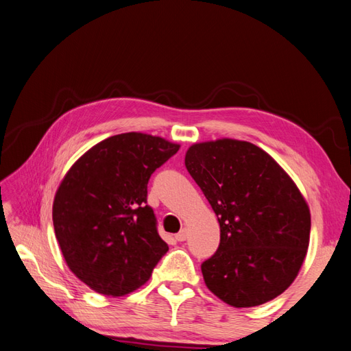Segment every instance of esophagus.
I'll return each mask as SVG.
<instances>
[{"label":"esophagus","instance_id":"obj_1","mask_svg":"<svg viewBox=\"0 0 351 351\" xmlns=\"http://www.w3.org/2000/svg\"><path fill=\"white\" fill-rule=\"evenodd\" d=\"M176 239H177L178 242L186 241V239H187V229H182V230H180V232L176 234Z\"/></svg>","mask_w":351,"mask_h":351}]
</instances>
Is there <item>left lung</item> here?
<instances>
[{
    "instance_id": "left-lung-1",
    "label": "left lung",
    "mask_w": 351,
    "mask_h": 351,
    "mask_svg": "<svg viewBox=\"0 0 351 351\" xmlns=\"http://www.w3.org/2000/svg\"><path fill=\"white\" fill-rule=\"evenodd\" d=\"M184 164L220 224L219 250L201 266L206 288L238 308L280 295L310 242V208L295 182L266 150L234 138L192 145Z\"/></svg>"
}]
</instances>
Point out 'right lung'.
Segmentation results:
<instances>
[{"label":"right lung","mask_w":351,"mask_h":351,"mask_svg":"<svg viewBox=\"0 0 351 351\" xmlns=\"http://www.w3.org/2000/svg\"><path fill=\"white\" fill-rule=\"evenodd\" d=\"M180 145L145 132L112 136L69 168L53 202L54 233L71 271L108 297L134 292L168 251L147 183Z\"/></svg>","instance_id":"1"}]
</instances>
